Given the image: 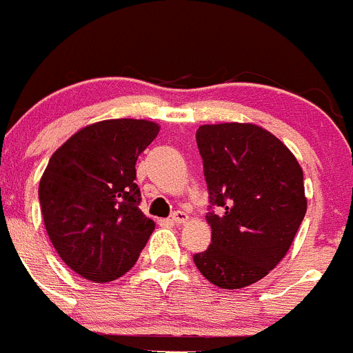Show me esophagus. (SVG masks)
<instances>
[{
  "label": "esophagus",
  "instance_id": "1",
  "mask_svg": "<svg viewBox=\"0 0 353 353\" xmlns=\"http://www.w3.org/2000/svg\"><path fill=\"white\" fill-rule=\"evenodd\" d=\"M170 219H172V223H176V225H181V223L188 221V214L183 212V210H176V212H172Z\"/></svg>",
  "mask_w": 353,
  "mask_h": 353
}]
</instances>
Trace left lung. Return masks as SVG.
Returning a JSON list of instances; mask_svg holds the SVG:
<instances>
[{
    "label": "left lung",
    "mask_w": 353,
    "mask_h": 353,
    "mask_svg": "<svg viewBox=\"0 0 353 353\" xmlns=\"http://www.w3.org/2000/svg\"><path fill=\"white\" fill-rule=\"evenodd\" d=\"M196 146L212 239L193 261L217 288H245L268 275L294 240L306 212L303 170L285 144L258 125H202Z\"/></svg>",
    "instance_id": "1"
}]
</instances>
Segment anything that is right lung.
I'll list each match as a JSON object with an SVG mask.
<instances>
[{"instance_id": "right-lung-1", "label": "right lung", "mask_w": 353, "mask_h": 353, "mask_svg": "<svg viewBox=\"0 0 353 353\" xmlns=\"http://www.w3.org/2000/svg\"><path fill=\"white\" fill-rule=\"evenodd\" d=\"M146 120H104L65 141L39 181L43 221L78 275L111 282L136 265L154 223L139 209L137 157L157 137Z\"/></svg>"}]
</instances>
